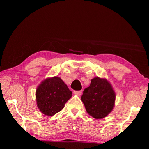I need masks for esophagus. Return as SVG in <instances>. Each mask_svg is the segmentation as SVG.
Listing matches in <instances>:
<instances>
[{"label":"esophagus","instance_id":"obj_1","mask_svg":"<svg viewBox=\"0 0 149 149\" xmlns=\"http://www.w3.org/2000/svg\"><path fill=\"white\" fill-rule=\"evenodd\" d=\"M81 92H82V91H74V93L76 95H81Z\"/></svg>","mask_w":149,"mask_h":149}]
</instances>
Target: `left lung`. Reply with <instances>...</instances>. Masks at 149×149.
I'll use <instances>...</instances> for the list:
<instances>
[{
    "mask_svg": "<svg viewBox=\"0 0 149 149\" xmlns=\"http://www.w3.org/2000/svg\"><path fill=\"white\" fill-rule=\"evenodd\" d=\"M116 94L111 83L105 78L94 77L81 96L87 113L96 119H103L113 111Z\"/></svg>",
    "mask_w": 149,
    "mask_h": 149,
    "instance_id": "obj_1",
    "label": "left lung"
}]
</instances>
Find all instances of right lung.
<instances>
[{"instance_id":"add662e5","label":"right lung","mask_w":149,"mask_h":149,"mask_svg":"<svg viewBox=\"0 0 149 149\" xmlns=\"http://www.w3.org/2000/svg\"><path fill=\"white\" fill-rule=\"evenodd\" d=\"M72 94V91L60 77H48L36 88V105L43 115L52 117L64 109Z\"/></svg>"}]
</instances>
